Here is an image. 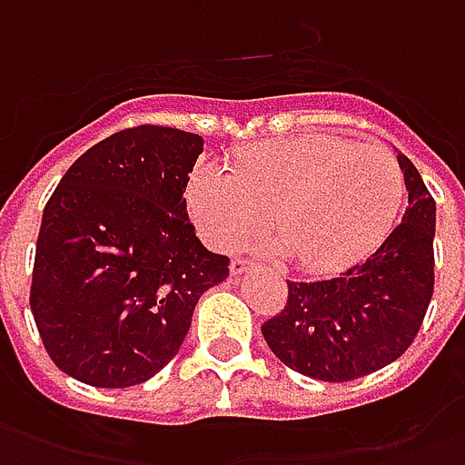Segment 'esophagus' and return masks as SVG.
<instances>
[{"label":"esophagus","mask_w":465,"mask_h":465,"mask_svg":"<svg viewBox=\"0 0 465 465\" xmlns=\"http://www.w3.org/2000/svg\"><path fill=\"white\" fill-rule=\"evenodd\" d=\"M252 267H255V262H252V260H247V257H235V260L230 262V272L242 274V272H247V270H252Z\"/></svg>","instance_id":"34e87169"}]
</instances>
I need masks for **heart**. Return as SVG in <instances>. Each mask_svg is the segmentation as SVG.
Segmentation results:
<instances>
[{"instance_id": "heart-1", "label": "heart", "mask_w": 465, "mask_h": 465, "mask_svg": "<svg viewBox=\"0 0 465 465\" xmlns=\"http://www.w3.org/2000/svg\"><path fill=\"white\" fill-rule=\"evenodd\" d=\"M406 195L401 163L381 145L340 135H292L235 155L232 171L200 165L188 205L220 250L270 228L307 272H331L374 250Z\"/></svg>"}]
</instances>
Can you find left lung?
<instances>
[{"label": "left lung", "mask_w": 465, "mask_h": 465, "mask_svg": "<svg viewBox=\"0 0 465 465\" xmlns=\"http://www.w3.org/2000/svg\"><path fill=\"white\" fill-rule=\"evenodd\" d=\"M409 188L404 220L376 252L330 280L290 282L287 304L262 324L274 357L322 381H351L411 347L433 294L436 203L399 153Z\"/></svg>", "instance_id": "left-lung-1"}]
</instances>
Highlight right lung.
I'll return each mask as SVG.
<instances>
[{"label": "right lung", "instance_id": "1", "mask_svg": "<svg viewBox=\"0 0 465 465\" xmlns=\"http://www.w3.org/2000/svg\"><path fill=\"white\" fill-rule=\"evenodd\" d=\"M203 138L134 125L89 148L44 208L32 304L64 374L101 389L143 384L181 349L193 310L230 272L195 237L185 185Z\"/></svg>", "mask_w": 465, "mask_h": 465}]
</instances>
